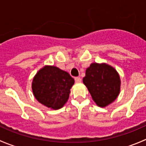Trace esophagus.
<instances>
[{
	"label": "esophagus",
	"mask_w": 146,
	"mask_h": 146,
	"mask_svg": "<svg viewBox=\"0 0 146 146\" xmlns=\"http://www.w3.org/2000/svg\"><path fill=\"white\" fill-rule=\"evenodd\" d=\"M75 81L76 82H81V78L80 77H76L75 78Z\"/></svg>",
	"instance_id": "34e87169"
}]
</instances>
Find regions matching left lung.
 Masks as SVG:
<instances>
[{
  "mask_svg": "<svg viewBox=\"0 0 146 146\" xmlns=\"http://www.w3.org/2000/svg\"><path fill=\"white\" fill-rule=\"evenodd\" d=\"M83 83L93 100L104 107L115 100L120 91V78L117 70L107 64L93 63L86 69Z\"/></svg>",
  "mask_w": 146,
  "mask_h": 146,
  "instance_id": "8db88e82",
  "label": "left lung"
}]
</instances>
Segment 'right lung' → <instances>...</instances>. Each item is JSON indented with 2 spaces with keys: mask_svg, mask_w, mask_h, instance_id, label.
Returning <instances> with one entry per match:
<instances>
[{
  "mask_svg": "<svg viewBox=\"0 0 146 146\" xmlns=\"http://www.w3.org/2000/svg\"><path fill=\"white\" fill-rule=\"evenodd\" d=\"M74 79L56 66H44L32 81L35 98L48 108L58 110L68 101Z\"/></svg>",
  "mask_w": 146,
  "mask_h": 146,
  "instance_id": "right-lung-1",
  "label": "right lung"
}]
</instances>
